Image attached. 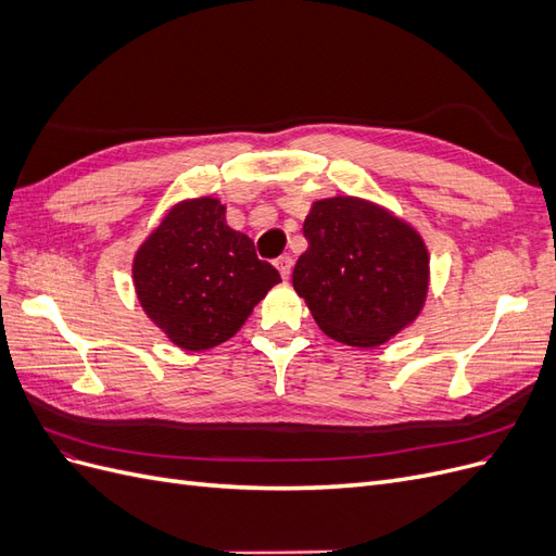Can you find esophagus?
Instances as JSON below:
<instances>
[{
  "label": "esophagus",
  "mask_w": 556,
  "mask_h": 556,
  "mask_svg": "<svg viewBox=\"0 0 556 556\" xmlns=\"http://www.w3.org/2000/svg\"><path fill=\"white\" fill-rule=\"evenodd\" d=\"M276 268H278L280 278H282V280H288V278H290V274H292V257H290V255H282V257H278V260H276Z\"/></svg>",
  "instance_id": "esophagus-1"
}]
</instances>
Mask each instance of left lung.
<instances>
[{"label":"left lung","mask_w":556,"mask_h":556,"mask_svg":"<svg viewBox=\"0 0 556 556\" xmlns=\"http://www.w3.org/2000/svg\"><path fill=\"white\" fill-rule=\"evenodd\" d=\"M292 285L331 341L378 348L408 329L429 296V250L410 223L352 194L317 199Z\"/></svg>","instance_id":"left-lung-1"}]
</instances>
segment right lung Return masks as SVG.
Returning <instances> with one entry per match:
<instances>
[{
  "instance_id": "obj_1",
  "label": "right lung",
  "mask_w": 556,
  "mask_h": 556,
  "mask_svg": "<svg viewBox=\"0 0 556 556\" xmlns=\"http://www.w3.org/2000/svg\"><path fill=\"white\" fill-rule=\"evenodd\" d=\"M217 197L182 199L134 252L139 304L176 348L199 352L229 341L280 282L255 243L227 225Z\"/></svg>"
}]
</instances>
